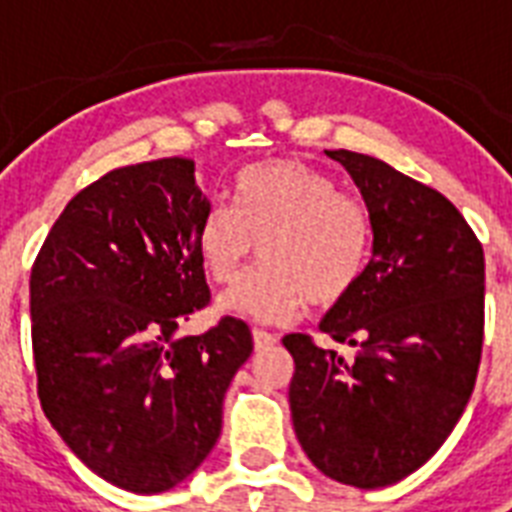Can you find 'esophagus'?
Instances as JSON below:
<instances>
[{"mask_svg": "<svg viewBox=\"0 0 512 512\" xmlns=\"http://www.w3.org/2000/svg\"><path fill=\"white\" fill-rule=\"evenodd\" d=\"M252 340H255L257 350H263V348H271V345H276V342H279V337L271 335V332H265V329H255V332H252Z\"/></svg>", "mask_w": 512, "mask_h": 512, "instance_id": "esophagus-1", "label": "esophagus"}]
</instances>
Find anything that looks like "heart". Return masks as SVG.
Wrapping results in <instances>:
<instances>
[{"label":"heart","instance_id":"b5f03b06","mask_svg":"<svg viewBox=\"0 0 512 512\" xmlns=\"http://www.w3.org/2000/svg\"><path fill=\"white\" fill-rule=\"evenodd\" d=\"M257 244L265 265L220 308L257 324H287L308 303L329 308L361 284L372 257V217L327 172L271 159L241 172L233 207H209L196 231L201 268L223 287L241 279Z\"/></svg>","mask_w":512,"mask_h":512}]
</instances>
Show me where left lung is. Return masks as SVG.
Wrapping results in <instances>:
<instances>
[{
    "label": "left lung",
    "mask_w": 512,
    "mask_h": 512,
    "mask_svg": "<svg viewBox=\"0 0 512 512\" xmlns=\"http://www.w3.org/2000/svg\"><path fill=\"white\" fill-rule=\"evenodd\" d=\"M327 156L364 196L372 260L319 324L353 356L284 337L295 358L289 409L324 476L380 489L422 468L468 406L484 345V247L436 188L374 156Z\"/></svg>",
    "instance_id": "8db88e82"
}]
</instances>
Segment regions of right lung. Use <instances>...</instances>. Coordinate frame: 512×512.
Returning a JSON list of instances; mask_svg holds the SVG:
<instances>
[{
  "label": "right lung",
  "instance_id": "right-lung-1",
  "mask_svg": "<svg viewBox=\"0 0 512 512\" xmlns=\"http://www.w3.org/2000/svg\"><path fill=\"white\" fill-rule=\"evenodd\" d=\"M207 209L191 159L119 167L68 201L31 268L44 417L127 492H167L207 460L225 390L252 353L233 316L177 337L209 303L196 247Z\"/></svg>",
  "mask_w": 512,
  "mask_h": 512
}]
</instances>
